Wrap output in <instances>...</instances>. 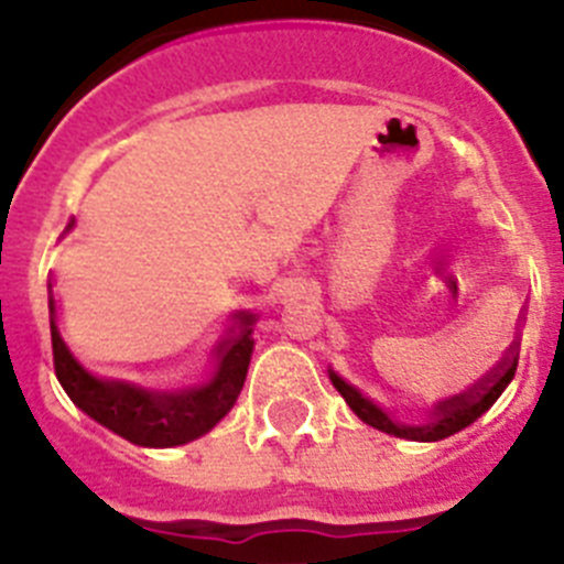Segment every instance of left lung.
Segmentation results:
<instances>
[{"instance_id":"1","label":"left lung","mask_w":564,"mask_h":564,"mask_svg":"<svg viewBox=\"0 0 564 564\" xmlns=\"http://www.w3.org/2000/svg\"><path fill=\"white\" fill-rule=\"evenodd\" d=\"M327 372H330L333 387L341 392V398L347 401V406H350V410L356 412V415L361 417L367 426L387 432V435H392V437H403V441L435 443V441H443V437L455 435V432L466 430L468 423H475L482 412H488V406H491V403L502 395V390H506L508 383H511V378H514L517 352L508 358L506 364H502V370L497 372V376H491L488 381H477L475 387H471L468 392H463V395L446 398L443 403H437L435 417H432L426 426H410V423L392 421L390 412H383L381 406L372 401V398H367L361 390H356L352 383L344 381L338 372H333V370H327Z\"/></svg>"}]
</instances>
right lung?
Listing matches in <instances>:
<instances>
[{"label":"right lung","mask_w":564,"mask_h":564,"mask_svg":"<svg viewBox=\"0 0 564 564\" xmlns=\"http://www.w3.org/2000/svg\"><path fill=\"white\" fill-rule=\"evenodd\" d=\"M73 226V223H69ZM50 338H53V364L56 378L93 421L121 435L123 441L147 449H172L188 441H197L212 432L237 403L239 390L246 383L248 364L253 352V325L257 313H237V327L223 344L217 370L200 387L188 390H149L141 383L107 378L84 367L69 350L56 325V299L50 291Z\"/></svg>","instance_id":"add662e5"}]
</instances>
